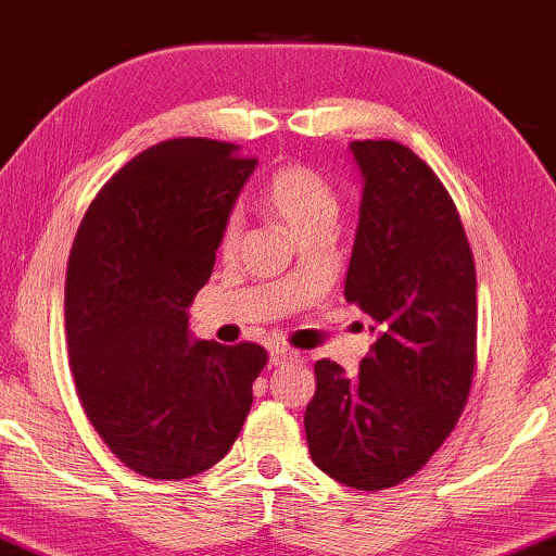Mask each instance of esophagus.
<instances>
[{
  "mask_svg": "<svg viewBox=\"0 0 556 556\" xmlns=\"http://www.w3.org/2000/svg\"><path fill=\"white\" fill-rule=\"evenodd\" d=\"M294 359H300V353L292 348H285V345H275L269 350V363L271 365H285V363H294Z\"/></svg>",
  "mask_w": 556,
  "mask_h": 556,
  "instance_id": "1",
  "label": "esophagus"
}]
</instances>
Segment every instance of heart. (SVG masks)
<instances>
[{
	"instance_id": "b5f03b06",
	"label": "heart",
	"mask_w": 556,
	"mask_h": 556,
	"mask_svg": "<svg viewBox=\"0 0 556 556\" xmlns=\"http://www.w3.org/2000/svg\"><path fill=\"white\" fill-rule=\"evenodd\" d=\"M262 203L281 222L304 233L317 226H332L340 214V199L327 178L304 163H287L267 178L262 189ZM241 239L237 216H229L218 233L222 254H233Z\"/></svg>"
}]
</instances>
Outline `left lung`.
Segmentation results:
<instances>
[{
    "label": "left lung",
    "mask_w": 556,
    "mask_h": 556,
    "mask_svg": "<svg viewBox=\"0 0 556 556\" xmlns=\"http://www.w3.org/2000/svg\"><path fill=\"white\" fill-rule=\"evenodd\" d=\"M365 189L345 300L378 340L348 378L315 363L304 410L309 456L334 481L390 489L456 428L476 372V267L451 193L397 140H355Z\"/></svg>",
    "instance_id": "1"
}]
</instances>
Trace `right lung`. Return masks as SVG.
I'll return each instance as SVG.
<instances>
[{
	"label": "right lung",
	"instance_id": "add662e5",
	"mask_svg": "<svg viewBox=\"0 0 556 556\" xmlns=\"http://www.w3.org/2000/svg\"><path fill=\"white\" fill-rule=\"evenodd\" d=\"M254 168L224 140H163L98 191L73 241L65 330L77 397L108 448L148 479L222 460L269 359L256 342H189L186 315Z\"/></svg>",
	"mask_w": 556,
	"mask_h": 556
}]
</instances>
